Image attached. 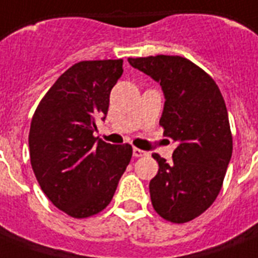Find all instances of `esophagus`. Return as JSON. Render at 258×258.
I'll list each match as a JSON object with an SVG mask.
<instances>
[{
  "instance_id": "34e87169",
  "label": "esophagus",
  "mask_w": 258,
  "mask_h": 258,
  "mask_svg": "<svg viewBox=\"0 0 258 258\" xmlns=\"http://www.w3.org/2000/svg\"><path fill=\"white\" fill-rule=\"evenodd\" d=\"M133 154H134V157H135V158H139V157H146V155H149V153H147V151H143V150H141V149H137V147H134V150H133Z\"/></svg>"
}]
</instances>
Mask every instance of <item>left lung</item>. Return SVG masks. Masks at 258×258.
Returning <instances> with one entry per match:
<instances>
[{"mask_svg":"<svg viewBox=\"0 0 258 258\" xmlns=\"http://www.w3.org/2000/svg\"><path fill=\"white\" fill-rule=\"evenodd\" d=\"M161 84L163 135L176 142L172 162L154 154L159 170L150 180L155 212L174 224L201 216L216 201L232 158L233 138L220 88L204 70L180 56L128 58Z\"/></svg>","mask_w":258,"mask_h":258,"instance_id":"8db88e82","label":"left lung"}]
</instances>
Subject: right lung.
I'll use <instances>...</instances> for the list:
<instances>
[{
	"instance_id": "1",
	"label": "right lung",
	"mask_w": 258,
	"mask_h": 258,
	"mask_svg": "<svg viewBox=\"0 0 258 258\" xmlns=\"http://www.w3.org/2000/svg\"><path fill=\"white\" fill-rule=\"evenodd\" d=\"M121 74V58L78 62L50 87L32 117L34 175L50 202L74 218L108 206L133 157L128 143L113 146L93 137Z\"/></svg>"
}]
</instances>
